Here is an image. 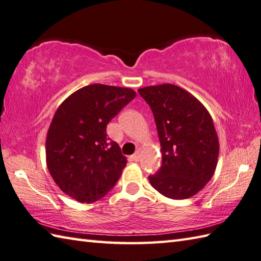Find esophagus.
I'll return each instance as SVG.
<instances>
[{
    "label": "esophagus",
    "mask_w": 261,
    "mask_h": 261,
    "mask_svg": "<svg viewBox=\"0 0 261 261\" xmlns=\"http://www.w3.org/2000/svg\"><path fill=\"white\" fill-rule=\"evenodd\" d=\"M140 153H138V152H136L135 154H133V155H132V159H133V160H134L135 162H137V161H140Z\"/></svg>",
    "instance_id": "esophagus-1"
}]
</instances>
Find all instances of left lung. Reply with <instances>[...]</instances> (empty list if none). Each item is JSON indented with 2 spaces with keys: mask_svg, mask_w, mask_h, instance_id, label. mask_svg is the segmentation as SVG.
I'll list each match as a JSON object with an SVG mask.
<instances>
[{
  "mask_svg": "<svg viewBox=\"0 0 261 261\" xmlns=\"http://www.w3.org/2000/svg\"><path fill=\"white\" fill-rule=\"evenodd\" d=\"M138 92L152 110L162 152V166L148 180L168 198H189L205 187L217 166L220 145L212 117L199 100L173 84Z\"/></svg>",
  "mask_w": 261,
  "mask_h": 261,
  "instance_id": "1",
  "label": "left lung"
}]
</instances>
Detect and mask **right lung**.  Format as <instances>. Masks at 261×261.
<instances>
[{"instance_id":"obj_1","label":"right lung","mask_w":261,"mask_h":261,"mask_svg":"<svg viewBox=\"0 0 261 261\" xmlns=\"http://www.w3.org/2000/svg\"><path fill=\"white\" fill-rule=\"evenodd\" d=\"M135 97L128 88L91 84L72 93L56 110L46 138L47 168L73 199L93 203L118 181L127 160L106 129Z\"/></svg>"}]
</instances>
